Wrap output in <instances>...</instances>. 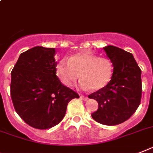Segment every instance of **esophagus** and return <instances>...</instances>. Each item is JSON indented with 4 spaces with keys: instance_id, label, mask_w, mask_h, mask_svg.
<instances>
[{
    "instance_id": "obj_1",
    "label": "esophagus",
    "mask_w": 153,
    "mask_h": 153,
    "mask_svg": "<svg viewBox=\"0 0 153 153\" xmlns=\"http://www.w3.org/2000/svg\"><path fill=\"white\" fill-rule=\"evenodd\" d=\"M80 98H81L82 100H84V101H87L88 99V98L87 96H85V95H83V94H81V95H80Z\"/></svg>"
}]
</instances>
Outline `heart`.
Returning <instances> with one entry per match:
<instances>
[{"label": "heart", "instance_id": "b5f03b06", "mask_svg": "<svg viewBox=\"0 0 153 153\" xmlns=\"http://www.w3.org/2000/svg\"><path fill=\"white\" fill-rule=\"evenodd\" d=\"M55 72L62 84L66 87H72L80 75L82 88L98 91L110 81L113 65L106 58H98L88 51H81L71 55L68 61L60 60L57 63Z\"/></svg>", "mask_w": 153, "mask_h": 153}]
</instances>
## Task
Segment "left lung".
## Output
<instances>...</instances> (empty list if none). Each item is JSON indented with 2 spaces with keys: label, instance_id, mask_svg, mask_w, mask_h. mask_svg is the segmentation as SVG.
<instances>
[{
  "label": "left lung",
  "instance_id": "8db88e82",
  "mask_svg": "<svg viewBox=\"0 0 153 153\" xmlns=\"http://www.w3.org/2000/svg\"><path fill=\"white\" fill-rule=\"evenodd\" d=\"M113 65L110 81L88 95L96 100L98 110L91 113L98 123L113 126L123 123L134 113L142 98V71L133 55L117 47L103 48Z\"/></svg>",
  "mask_w": 153,
  "mask_h": 153
}]
</instances>
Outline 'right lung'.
<instances>
[{
	"instance_id": "right-lung-1",
	"label": "right lung",
	"mask_w": 153,
	"mask_h": 153,
	"mask_svg": "<svg viewBox=\"0 0 153 153\" xmlns=\"http://www.w3.org/2000/svg\"><path fill=\"white\" fill-rule=\"evenodd\" d=\"M55 55V48L34 47L19 55L11 74V97L16 113L36 129L60 123L68 103L79 98L56 76Z\"/></svg>"
}]
</instances>
